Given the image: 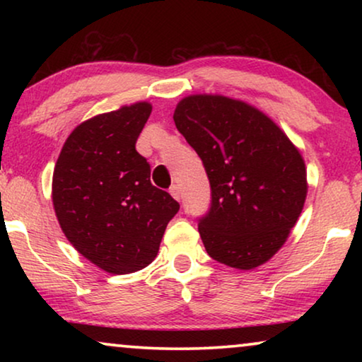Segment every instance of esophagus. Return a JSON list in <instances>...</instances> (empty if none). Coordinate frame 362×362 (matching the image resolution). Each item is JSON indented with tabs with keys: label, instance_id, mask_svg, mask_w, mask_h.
<instances>
[{
	"label": "esophagus",
	"instance_id": "esophagus-1",
	"mask_svg": "<svg viewBox=\"0 0 362 362\" xmlns=\"http://www.w3.org/2000/svg\"><path fill=\"white\" fill-rule=\"evenodd\" d=\"M170 194H171L173 197H175V199L180 201V199H181V189H180V186L173 185V186L170 187Z\"/></svg>",
	"mask_w": 362,
	"mask_h": 362
}]
</instances>
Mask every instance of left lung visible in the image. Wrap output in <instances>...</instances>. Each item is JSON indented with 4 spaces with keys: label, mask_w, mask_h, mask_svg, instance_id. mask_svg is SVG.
Segmentation results:
<instances>
[{
    "label": "left lung",
    "mask_w": 362,
    "mask_h": 362,
    "mask_svg": "<svg viewBox=\"0 0 362 362\" xmlns=\"http://www.w3.org/2000/svg\"><path fill=\"white\" fill-rule=\"evenodd\" d=\"M173 118L211 182L209 214L197 227L207 254L239 270L269 262L288 239L308 192L298 148L269 115L239 98L187 95Z\"/></svg>",
    "instance_id": "obj_1"
}]
</instances>
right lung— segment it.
<instances>
[{
  "label": "right lung",
  "mask_w": 362,
  "mask_h": 362,
  "mask_svg": "<svg viewBox=\"0 0 362 362\" xmlns=\"http://www.w3.org/2000/svg\"><path fill=\"white\" fill-rule=\"evenodd\" d=\"M151 103L100 113L74 128L52 175L59 226L78 254L113 275L150 265L180 204L150 181L136 140Z\"/></svg>",
  "instance_id": "obj_1"
}]
</instances>
